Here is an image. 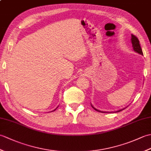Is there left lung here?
Segmentation results:
<instances>
[{
	"label": "left lung",
	"mask_w": 151,
	"mask_h": 151,
	"mask_svg": "<svg viewBox=\"0 0 151 151\" xmlns=\"http://www.w3.org/2000/svg\"><path fill=\"white\" fill-rule=\"evenodd\" d=\"M131 42H132V47H133L134 50L135 51V52L138 53V54H142V55H143L142 49V48H141L139 40L137 39V37L136 36H134V35H133V34L131 35ZM91 106H92L94 110H95L96 111H99V112H102V113H105L104 111H100V110H97V109L95 108L92 105H91ZM124 109H125V108L121 109V110H118V111H115V112L121 111H122L123 110H124Z\"/></svg>",
	"instance_id": "1"
}]
</instances>
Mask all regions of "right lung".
<instances>
[{
    "label": "right lung",
    "mask_w": 151,
    "mask_h": 151,
    "mask_svg": "<svg viewBox=\"0 0 151 151\" xmlns=\"http://www.w3.org/2000/svg\"><path fill=\"white\" fill-rule=\"evenodd\" d=\"M56 109H55V110H56Z\"/></svg>",
    "instance_id": "right-lung-1"
}]
</instances>
